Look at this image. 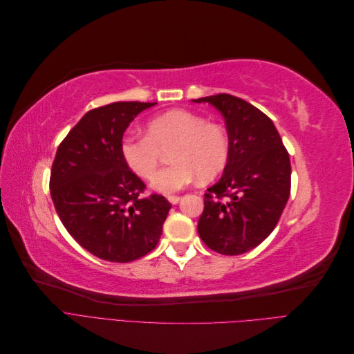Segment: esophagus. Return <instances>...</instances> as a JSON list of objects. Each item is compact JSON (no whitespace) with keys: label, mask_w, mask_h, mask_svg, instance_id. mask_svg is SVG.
Returning <instances> with one entry per match:
<instances>
[{"label":"esophagus","mask_w":354,"mask_h":354,"mask_svg":"<svg viewBox=\"0 0 354 354\" xmlns=\"http://www.w3.org/2000/svg\"><path fill=\"white\" fill-rule=\"evenodd\" d=\"M168 201H169V203L176 205V203H178V201H180V196H168Z\"/></svg>","instance_id":"34e87169"}]
</instances>
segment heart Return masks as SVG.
I'll list each match as a JSON object with an SVG mask.
<instances>
[{"label":"heart","instance_id":"1","mask_svg":"<svg viewBox=\"0 0 354 354\" xmlns=\"http://www.w3.org/2000/svg\"><path fill=\"white\" fill-rule=\"evenodd\" d=\"M171 146L173 165L157 174L151 186L159 194L173 195L185 189L198 176L209 180L226 167L230 138L218 122H207L199 113L171 109L146 124V136H125L121 155L125 164L142 178H151L160 160V152Z\"/></svg>","mask_w":354,"mask_h":354}]
</instances>
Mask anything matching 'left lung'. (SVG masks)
Instances as JSON below:
<instances>
[{
    "instance_id": "8db88e82",
    "label": "left lung",
    "mask_w": 354,
    "mask_h": 354,
    "mask_svg": "<svg viewBox=\"0 0 354 354\" xmlns=\"http://www.w3.org/2000/svg\"><path fill=\"white\" fill-rule=\"evenodd\" d=\"M224 116L230 153L224 173L207 189L198 233L208 248L239 255L259 246L276 227L291 194V162L266 113L230 94L194 100Z\"/></svg>"
}]
</instances>
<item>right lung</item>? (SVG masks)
Listing matches in <instances>:
<instances>
[{
	"instance_id": "right-lung-1",
	"label": "right lung",
	"mask_w": 354,
	"mask_h": 354,
	"mask_svg": "<svg viewBox=\"0 0 354 354\" xmlns=\"http://www.w3.org/2000/svg\"><path fill=\"white\" fill-rule=\"evenodd\" d=\"M153 104L116 102L88 111L53 160L50 194L60 221L84 250L106 261L151 252L171 208L164 196H142L146 185L121 155L127 127Z\"/></svg>"
}]
</instances>
